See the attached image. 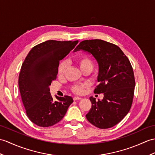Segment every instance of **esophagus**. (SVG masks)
Wrapping results in <instances>:
<instances>
[{
  "label": "esophagus",
  "mask_w": 155,
  "mask_h": 155,
  "mask_svg": "<svg viewBox=\"0 0 155 155\" xmlns=\"http://www.w3.org/2000/svg\"><path fill=\"white\" fill-rule=\"evenodd\" d=\"M81 97H78V96H75L73 98L74 100H81Z\"/></svg>",
  "instance_id": "1"
}]
</instances>
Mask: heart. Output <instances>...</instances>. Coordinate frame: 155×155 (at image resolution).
Wrapping results in <instances>:
<instances>
[{"label":"heart","mask_w":155,"mask_h":155,"mask_svg":"<svg viewBox=\"0 0 155 155\" xmlns=\"http://www.w3.org/2000/svg\"><path fill=\"white\" fill-rule=\"evenodd\" d=\"M76 62L82 71L85 70L92 71L93 68V63L91 59L87 55L79 56L76 60ZM68 67V61L64 60L60 63L58 67L59 75H63L65 73V71ZM86 87V84H75L72 86V91L77 94H81L83 91V88Z\"/></svg>","instance_id":"obj_1"}]
</instances>
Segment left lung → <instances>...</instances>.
Returning <instances> with one entry per match:
<instances>
[{"label": "left lung", "mask_w": 155, "mask_h": 155, "mask_svg": "<svg viewBox=\"0 0 155 155\" xmlns=\"http://www.w3.org/2000/svg\"><path fill=\"white\" fill-rule=\"evenodd\" d=\"M91 54L98 64L94 93H103L102 100L90 97L92 107L86 115L90 123L100 129L114 127L129 111L134 95V71L127 57L118 46L102 39L81 41L73 52Z\"/></svg>", "instance_id": "left-lung-1"}]
</instances>
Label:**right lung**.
Wrapping results in <instances>:
<instances>
[{"label":"right lung","instance_id":"obj_1","mask_svg":"<svg viewBox=\"0 0 155 155\" xmlns=\"http://www.w3.org/2000/svg\"><path fill=\"white\" fill-rule=\"evenodd\" d=\"M78 41L48 40L35 45L21 65L18 85L21 100L31 121L39 127L58 123L73 102L69 96L54 101L49 86L57 78L59 61L66 57Z\"/></svg>","mask_w":155,"mask_h":155}]
</instances>
